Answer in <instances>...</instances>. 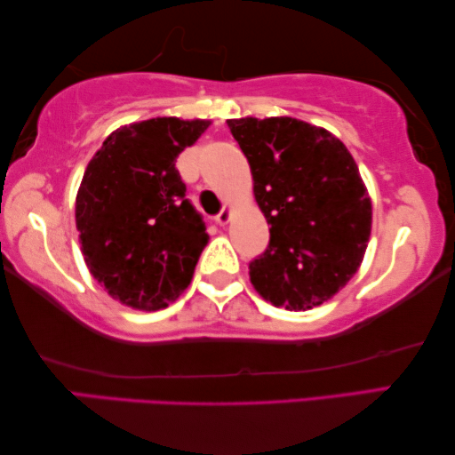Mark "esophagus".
<instances>
[{"mask_svg": "<svg viewBox=\"0 0 455 455\" xmlns=\"http://www.w3.org/2000/svg\"><path fill=\"white\" fill-rule=\"evenodd\" d=\"M229 220H232V210H229L228 205L223 207L218 215H215V223H218V226H226Z\"/></svg>", "mask_w": 455, "mask_h": 455, "instance_id": "obj_1", "label": "esophagus"}]
</instances>
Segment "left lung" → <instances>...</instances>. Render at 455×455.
<instances>
[{"label":"left lung","instance_id":"left-lung-1","mask_svg":"<svg viewBox=\"0 0 455 455\" xmlns=\"http://www.w3.org/2000/svg\"><path fill=\"white\" fill-rule=\"evenodd\" d=\"M270 243L250 280L274 307L308 310L353 278L371 235L369 193L340 140L290 116L232 118Z\"/></svg>","mask_w":455,"mask_h":455}]
</instances>
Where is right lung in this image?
Wrapping results in <instances>:
<instances>
[{
	"instance_id": "obj_1",
	"label": "right lung",
	"mask_w": 455,
	"mask_h": 455,
	"mask_svg": "<svg viewBox=\"0 0 455 455\" xmlns=\"http://www.w3.org/2000/svg\"><path fill=\"white\" fill-rule=\"evenodd\" d=\"M207 126L148 118L115 131L88 163L76 196L82 254L126 307L165 308L189 286L210 235L175 163Z\"/></svg>"
}]
</instances>
